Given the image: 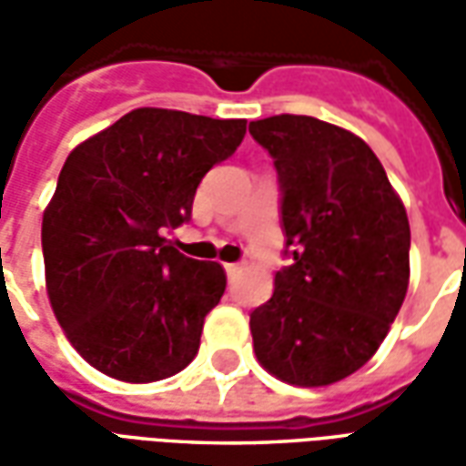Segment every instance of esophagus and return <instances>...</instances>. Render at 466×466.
Returning <instances> with one entry per match:
<instances>
[{
  "label": "esophagus",
  "instance_id": "esophagus-1",
  "mask_svg": "<svg viewBox=\"0 0 466 466\" xmlns=\"http://www.w3.org/2000/svg\"><path fill=\"white\" fill-rule=\"evenodd\" d=\"M242 269H244L242 262H227V264H224V272H227V277H229V279L239 277V274H242Z\"/></svg>",
  "mask_w": 466,
  "mask_h": 466
}]
</instances>
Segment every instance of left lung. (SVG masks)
I'll list each match as a JSON object with an SVG mask.
<instances>
[{
    "label": "left lung",
    "mask_w": 466,
    "mask_h": 466,
    "mask_svg": "<svg viewBox=\"0 0 466 466\" xmlns=\"http://www.w3.org/2000/svg\"><path fill=\"white\" fill-rule=\"evenodd\" d=\"M274 157L294 262L249 317L254 354L277 380L327 387L380 350L410 287V219L364 139L304 115L249 122Z\"/></svg>",
    "instance_id": "left-lung-1"
}]
</instances>
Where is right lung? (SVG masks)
<instances>
[{
  "label": "right lung",
  "instance_id": "obj_1",
  "mask_svg": "<svg viewBox=\"0 0 466 466\" xmlns=\"http://www.w3.org/2000/svg\"><path fill=\"white\" fill-rule=\"evenodd\" d=\"M247 119L142 106L66 157L42 217L45 282L82 360L119 381H159L199 350L219 304V262L167 242L192 217L202 177L242 144Z\"/></svg>",
  "mask_w": 466,
  "mask_h": 466
}]
</instances>
